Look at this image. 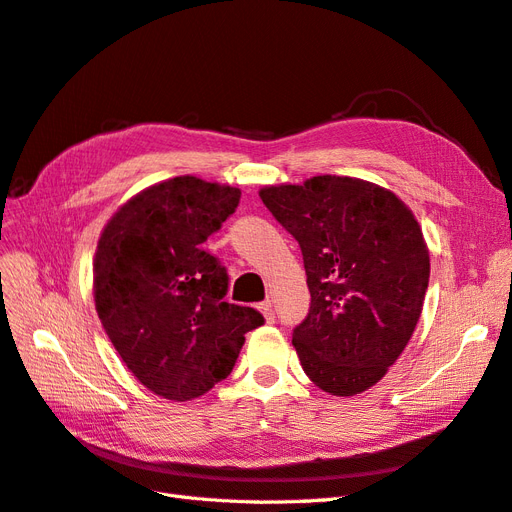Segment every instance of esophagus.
Here are the masks:
<instances>
[{
    "label": "esophagus",
    "instance_id": "obj_1",
    "mask_svg": "<svg viewBox=\"0 0 512 512\" xmlns=\"http://www.w3.org/2000/svg\"><path fill=\"white\" fill-rule=\"evenodd\" d=\"M258 309L262 312V316L267 318V322H273V320H275V312H273L271 301H262V303L258 305Z\"/></svg>",
    "mask_w": 512,
    "mask_h": 512
}]
</instances>
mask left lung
I'll list each match as a JSON object with an SVG mask.
<instances>
[{"label":"left lung","mask_w":512,"mask_h":512,"mask_svg":"<svg viewBox=\"0 0 512 512\" xmlns=\"http://www.w3.org/2000/svg\"><path fill=\"white\" fill-rule=\"evenodd\" d=\"M258 194L303 252L312 305L292 333L303 371L337 397L367 391L404 352L423 312L429 250L414 213L356 177L318 175Z\"/></svg>","instance_id":"1"}]
</instances>
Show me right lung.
I'll return each mask as SVG.
<instances>
[{
    "label": "right lung",
    "instance_id": "right-lung-1",
    "mask_svg": "<svg viewBox=\"0 0 512 512\" xmlns=\"http://www.w3.org/2000/svg\"><path fill=\"white\" fill-rule=\"evenodd\" d=\"M241 190L192 175L138 192L106 222L94 301L121 361L151 393L205 395L228 378L256 309L224 301L228 275L203 243L235 213Z\"/></svg>",
    "mask_w": 512,
    "mask_h": 512
}]
</instances>
